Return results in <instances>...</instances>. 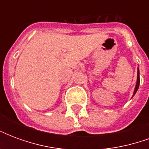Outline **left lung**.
Instances as JSON below:
<instances>
[{"instance_id":"8db88e82","label":"left lung","mask_w":149,"mask_h":149,"mask_svg":"<svg viewBox=\"0 0 149 149\" xmlns=\"http://www.w3.org/2000/svg\"><path fill=\"white\" fill-rule=\"evenodd\" d=\"M139 85H140V72H139V68H138V72H137V82H136V88H135V91L134 93H133V96L135 95V93H136V91L139 88Z\"/></svg>"}]
</instances>
